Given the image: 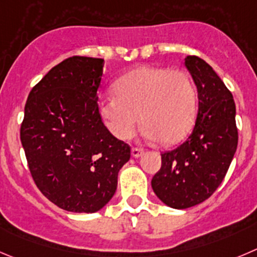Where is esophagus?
<instances>
[{"label":"esophagus","instance_id":"34e87169","mask_svg":"<svg viewBox=\"0 0 257 257\" xmlns=\"http://www.w3.org/2000/svg\"><path fill=\"white\" fill-rule=\"evenodd\" d=\"M144 153V149L141 148H136V146H134L133 149H131V154H133L134 158H139L140 155H143Z\"/></svg>","mask_w":257,"mask_h":257}]
</instances>
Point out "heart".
Here are the masks:
<instances>
[{
	"instance_id": "b5f03b06",
	"label": "heart",
	"mask_w": 257,
	"mask_h": 257,
	"mask_svg": "<svg viewBox=\"0 0 257 257\" xmlns=\"http://www.w3.org/2000/svg\"><path fill=\"white\" fill-rule=\"evenodd\" d=\"M114 93L99 101L109 133L130 140L141 122L151 140L173 145L189 134L197 113V89L185 70L141 67L114 83Z\"/></svg>"
}]
</instances>
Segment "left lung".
<instances>
[{
    "instance_id": "1",
    "label": "left lung",
    "mask_w": 257,
    "mask_h": 257,
    "mask_svg": "<svg viewBox=\"0 0 257 257\" xmlns=\"http://www.w3.org/2000/svg\"><path fill=\"white\" fill-rule=\"evenodd\" d=\"M185 65L198 90L194 127L182 145L161 154V168L151 180L159 199L177 209L202 203L216 192L238 143L228 88L203 59L190 55Z\"/></svg>"
}]
</instances>
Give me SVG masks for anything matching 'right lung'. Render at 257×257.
Masks as SVG:
<instances>
[{
  "label": "right lung",
  "instance_id": "add662e5",
  "mask_svg": "<svg viewBox=\"0 0 257 257\" xmlns=\"http://www.w3.org/2000/svg\"><path fill=\"white\" fill-rule=\"evenodd\" d=\"M104 60L68 58L34 85L20 139L36 187L59 208L93 213L106 206L130 160L128 144L102 122L98 90Z\"/></svg>",
  "mask_w": 257,
  "mask_h": 257
}]
</instances>
